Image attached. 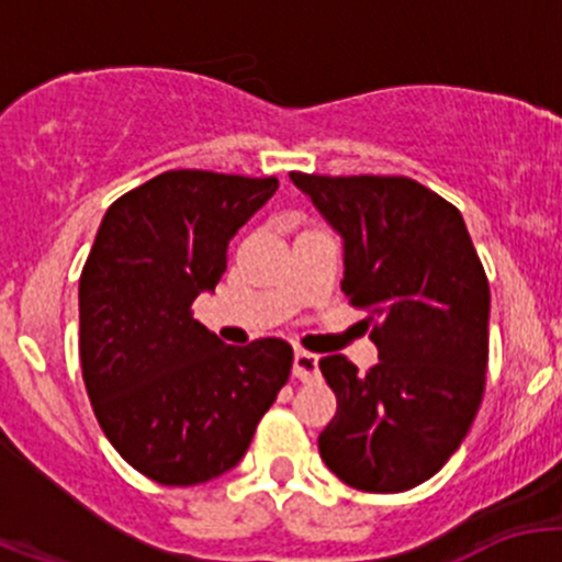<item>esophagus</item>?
Instances as JSON below:
<instances>
[{"label": "esophagus", "mask_w": 562, "mask_h": 562, "mask_svg": "<svg viewBox=\"0 0 562 562\" xmlns=\"http://www.w3.org/2000/svg\"><path fill=\"white\" fill-rule=\"evenodd\" d=\"M293 375L299 381H315L321 375V364H317V356L310 350H296L293 353Z\"/></svg>", "instance_id": "obj_1"}]
</instances>
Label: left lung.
Segmentation results:
<instances>
[{"label": "left lung", "instance_id": "obj_1", "mask_svg": "<svg viewBox=\"0 0 562 562\" xmlns=\"http://www.w3.org/2000/svg\"><path fill=\"white\" fill-rule=\"evenodd\" d=\"M345 241L342 291L367 310L378 361L321 359L337 413L323 462L361 492L432 479L468 435L490 361V282L457 206L407 176L291 173Z\"/></svg>", "mask_w": 562, "mask_h": 562}]
</instances>
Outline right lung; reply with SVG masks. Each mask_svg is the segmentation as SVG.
I'll list each match as a JSON object with an SVG mask.
<instances>
[{"mask_svg": "<svg viewBox=\"0 0 562 562\" xmlns=\"http://www.w3.org/2000/svg\"><path fill=\"white\" fill-rule=\"evenodd\" d=\"M274 176L166 171L108 206L78 282L81 372L105 438L138 473L192 486L234 468L288 383L293 348H236L192 317Z\"/></svg>", "mask_w": 562, "mask_h": 562, "instance_id": "obj_1", "label": "right lung"}]
</instances>
